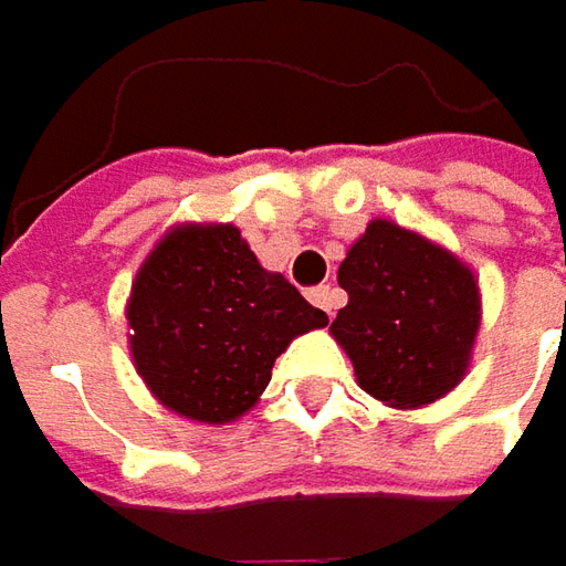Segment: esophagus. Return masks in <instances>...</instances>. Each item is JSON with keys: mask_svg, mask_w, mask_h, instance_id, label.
<instances>
[{"mask_svg": "<svg viewBox=\"0 0 566 566\" xmlns=\"http://www.w3.org/2000/svg\"><path fill=\"white\" fill-rule=\"evenodd\" d=\"M308 302L317 305L321 312H327V315H334L339 308V293L334 286H315V290H308Z\"/></svg>", "mask_w": 566, "mask_h": 566, "instance_id": "obj_1", "label": "esophagus"}]
</instances>
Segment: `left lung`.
Instances as JSON below:
<instances>
[{
	"mask_svg": "<svg viewBox=\"0 0 566 566\" xmlns=\"http://www.w3.org/2000/svg\"><path fill=\"white\" fill-rule=\"evenodd\" d=\"M349 302L331 334L390 409H422L467 378L482 293L467 261L394 220H371L337 271Z\"/></svg>",
	"mask_w": 566,
	"mask_h": 566,
	"instance_id": "obj_1",
	"label": "left lung"
}]
</instances>
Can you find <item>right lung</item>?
Returning a JSON list of instances; mask_svg holds the SVG:
<instances>
[{"mask_svg":"<svg viewBox=\"0 0 566 566\" xmlns=\"http://www.w3.org/2000/svg\"><path fill=\"white\" fill-rule=\"evenodd\" d=\"M128 353L154 400L205 424L245 416L295 337L327 324L232 223H179L144 258L125 305Z\"/></svg>","mask_w":566,"mask_h":566,"instance_id":"right-lung-1","label":"right lung"}]
</instances>
